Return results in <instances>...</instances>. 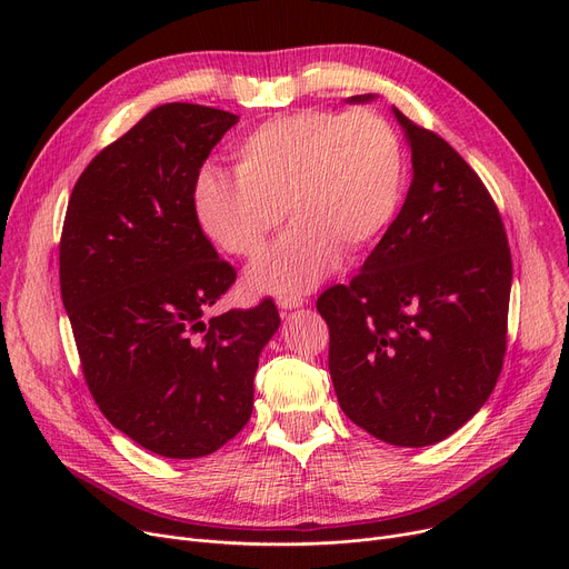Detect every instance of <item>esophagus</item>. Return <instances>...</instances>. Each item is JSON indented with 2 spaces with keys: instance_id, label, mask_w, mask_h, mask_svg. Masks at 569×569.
I'll return each mask as SVG.
<instances>
[{
  "instance_id": "34e87169",
  "label": "esophagus",
  "mask_w": 569,
  "mask_h": 569,
  "mask_svg": "<svg viewBox=\"0 0 569 569\" xmlns=\"http://www.w3.org/2000/svg\"><path fill=\"white\" fill-rule=\"evenodd\" d=\"M277 305L283 311H292V309H302L307 305V300H305V297H300V295H283V297H279Z\"/></svg>"
}]
</instances>
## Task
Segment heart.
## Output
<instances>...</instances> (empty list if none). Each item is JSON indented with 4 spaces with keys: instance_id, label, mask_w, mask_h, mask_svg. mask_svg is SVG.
Returning <instances> with one entry per match:
<instances>
[{
    "instance_id": "b5f03b06",
    "label": "heart",
    "mask_w": 569,
    "mask_h": 569,
    "mask_svg": "<svg viewBox=\"0 0 569 569\" xmlns=\"http://www.w3.org/2000/svg\"><path fill=\"white\" fill-rule=\"evenodd\" d=\"M406 184L403 144L373 110H300L269 119L234 147V174L204 168L193 189L202 232L226 253L253 258L260 295H300L335 272L341 253L369 249L395 219Z\"/></svg>"
}]
</instances>
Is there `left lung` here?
Here are the masks:
<instances>
[{
	"instance_id": "left-lung-1",
	"label": "left lung",
	"mask_w": 569,
	"mask_h": 569,
	"mask_svg": "<svg viewBox=\"0 0 569 569\" xmlns=\"http://www.w3.org/2000/svg\"><path fill=\"white\" fill-rule=\"evenodd\" d=\"M392 112L412 161L406 202L360 274L325 290L316 307L330 327L341 410L382 442L427 447L461 429L493 392L512 258L482 179L452 144Z\"/></svg>"
}]
</instances>
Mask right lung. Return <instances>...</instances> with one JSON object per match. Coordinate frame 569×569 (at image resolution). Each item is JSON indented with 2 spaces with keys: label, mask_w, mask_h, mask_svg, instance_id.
<instances>
[{
  "label": "right lung",
  "mask_w": 569,
  "mask_h": 569,
  "mask_svg": "<svg viewBox=\"0 0 569 569\" xmlns=\"http://www.w3.org/2000/svg\"><path fill=\"white\" fill-rule=\"evenodd\" d=\"M239 117L196 103L147 112L73 187L59 286L82 373L108 422L168 459L217 452L249 422L272 300L204 320L234 269L204 237L193 189Z\"/></svg>",
  "instance_id": "1"
}]
</instances>
